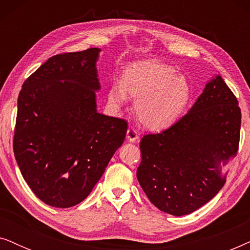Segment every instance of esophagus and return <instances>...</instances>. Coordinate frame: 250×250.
<instances>
[{
    "instance_id": "1",
    "label": "esophagus",
    "mask_w": 250,
    "mask_h": 250,
    "mask_svg": "<svg viewBox=\"0 0 250 250\" xmlns=\"http://www.w3.org/2000/svg\"><path fill=\"white\" fill-rule=\"evenodd\" d=\"M126 139H127L129 142L138 141V139H139L138 131H136L134 127H129L127 129V133H126Z\"/></svg>"
}]
</instances>
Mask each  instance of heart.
Masks as SVG:
<instances>
[{
  "label": "heart",
  "mask_w": 250,
  "mask_h": 250,
  "mask_svg": "<svg viewBox=\"0 0 250 250\" xmlns=\"http://www.w3.org/2000/svg\"><path fill=\"white\" fill-rule=\"evenodd\" d=\"M127 94L136 99L134 109L140 123L152 131H163L175 124L187 110L192 88L174 67L146 60L125 68L122 83L111 85L109 100L119 107L127 100Z\"/></svg>",
  "instance_id": "b5f03b06"
}]
</instances>
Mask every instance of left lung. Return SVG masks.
<instances>
[{
	"instance_id": "8db88e82",
	"label": "left lung",
	"mask_w": 250,
	"mask_h": 250,
	"mask_svg": "<svg viewBox=\"0 0 250 250\" xmlns=\"http://www.w3.org/2000/svg\"><path fill=\"white\" fill-rule=\"evenodd\" d=\"M241 111L220 75L189 112L165 131L141 139L139 183L149 200L174 216L204 206L223 188L225 165L237 156Z\"/></svg>"
}]
</instances>
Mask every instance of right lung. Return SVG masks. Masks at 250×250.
<instances>
[{
  "label": "right lung",
  "instance_id": "right-lung-1",
  "mask_svg": "<svg viewBox=\"0 0 250 250\" xmlns=\"http://www.w3.org/2000/svg\"><path fill=\"white\" fill-rule=\"evenodd\" d=\"M99 52L51 57L19 93L13 152L27 184L49 206L83 201L124 142L127 122L97 111Z\"/></svg>",
  "mask_w": 250,
  "mask_h": 250
}]
</instances>
